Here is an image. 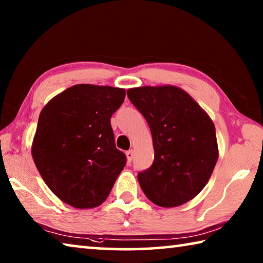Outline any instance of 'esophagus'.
<instances>
[{
    "label": "esophagus",
    "instance_id": "34e87169",
    "mask_svg": "<svg viewBox=\"0 0 263 263\" xmlns=\"http://www.w3.org/2000/svg\"><path fill=\"white\" fill-rule=\"evenodd\" d=\"M126 159H127V162L128 163L132 161V159H133V151L132 149L127 151V152H126Z\"/></svg>",
    "mask_w": 263,
    "mask_h": 263
}]
</instances>
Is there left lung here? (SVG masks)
I'll return each mask as SVG.
<instances>
[{"label":"left lung","instance_id":"1","mask_svg":"<svg viewBox=\"0 0 263 263\" xmlns=\"http://www.w3.org/2000/svg\"><path fill=\"white\" fill-rule=\"evenodd\" d=\"M127 97L152 133L153 164L138 174L146 197L162 208L189 202L205 186L217 163L215 124L179 87L131 88Z\"/></svg>","mask_w":263,"mask_h":263}]
</instances>
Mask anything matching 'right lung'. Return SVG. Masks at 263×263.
<instances>
[{
    "label": "right lung",
    "mask_w": 263,
    "mask_h": 263,
    "mask_svg": "<svg viewBox=\"0 0 263 263\" xmlns=\"http://www.w3.org/2000/svg\"><path fill=\"white\" fill-rule=\"evenodd\" d=\"M125 89L75 84L48 102L39 115L32 158L48 188L77 209L101 205L126 157L116 148L110 118Z\"/></svg>",
    "instance_id": "add662e5"
}]
</instances>
